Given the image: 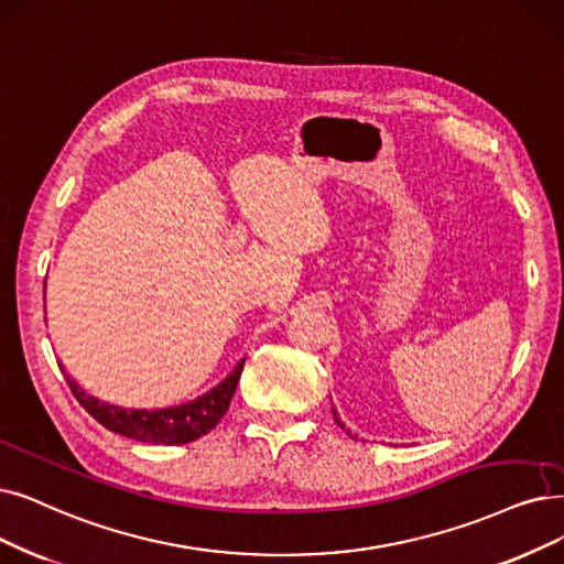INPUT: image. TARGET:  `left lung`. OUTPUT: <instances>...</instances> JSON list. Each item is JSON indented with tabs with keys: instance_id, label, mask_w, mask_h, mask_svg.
<instances>
[{
	"instance_id": "obj_1",
	"label": "left lung",
	"mask_w": 564,
	"mask_h": 564,
	"mask_svg": "<svg viewBox=\"0 0 564 564\" xmlns=\"http://www.w3.org/2000/svg\"><path fill=\"white\" fill-rule=\"evenodd\" d=\"M333 419H335V423H337V425H340V427H343V431H347V427H345V423H343L340 419H337V412H335V410H333ZM347 435H351V433L347 431Z\"/></svg>"
}]
</instances>
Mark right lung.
Returning <instances> with one entry per match:
<instances>
[{"instance_id": "right-lung-1", "label": "right lung", "mask_w": 564, "mask_h": 564, "mask_svg": "<svg viewBox=\"0 0 564 564\" xmlns=\"http://www.w3.org/2000/svg\"><path fill=\"white\" fill-rule=\"evenodd\" d=\"M242 366L245 358L219 387H215L206 395H200L187 404H180V408L166 410H124L118 408V404H108L97 400L95 395H87L69 377H66V384H69L72 393L87 410V414L95 416L112 433L148 444H187L210 433L221 421V416L227 414Z\"/></svg>"}]
</instances>
